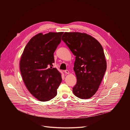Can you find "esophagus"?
<instances>
[{
    "label": "esophagus",
    "instance_id": "34e87169",
    "mask_svg": "<svg viewBox=\"0 0 130 130\" xmlns=\"http://www.w3.org/2000/svg\"><path fill=\"white\" fill-rule=\"evenodd\" d=\"M64 72H65V73H66V74H69V71L68 70H65L64 71Z\"/></svg>",
    "mask_w": 130,
    "mask_h": 130
}]
</instances>
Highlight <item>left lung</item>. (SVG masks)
Listing matches in <instances>:
<instances>
[{"label":"left lung","instance_id":"8db88e82","mask_svg":"<svg viewBox=\"0 0 130 130\" xmlns=\"http://www.w3.org/2000/svg\"><path fill=\"white\" fill-rule=\"evenodd\" d=\"M62 40L76 56L73 70L77 81L73 94L81 99L90 98L98 90L106 69L103 48L86 33L65 32Z\"/></svg>","mask_w":130,"mask_h":130}]
</instances>
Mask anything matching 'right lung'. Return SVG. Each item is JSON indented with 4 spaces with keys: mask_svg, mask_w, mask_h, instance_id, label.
Wrapping results in <instances>:
<instances>
[{
    "mask_svg": "<svg viewBox=\"0 0 130 130\" xmlns=\"http://www.w3.org/2000/svg\"><path fill=\"white\" fill-rule=\"evenodd\" d=\"M63 32H49L34 36L26 46L20 61L24 83L30 93L41 101L57 95L62 82L61 73L53 68V53L61 42Z\"/></svg>",
    "mask_w": 130,
    "mask_h": 130,
    "instance_id": "obj_1",
    "label": "right lung"
}]
</instances>
